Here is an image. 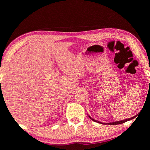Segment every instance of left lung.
<instances>
[{
	"label": "left lung",
	"mask_w": 150,
	"mask_h": 150,
	"mask_svg": "<svg viewBox=\"0 0 150 150\" xmlns=\"http://www.w3.org/2000/svg\"><path fill=\"white\" fill-rule=\"evenodd\" d=\"M149 70H150V68H149ZM149 82H150V81H149ZM137 116V115H135V116L133 117L129 118V119H125V120H119V121H117V122H110V123H102V122H100L99 121H97L96 120H94L93 119H92V118L90 117V116H89V117H90V118L92 120H93V121H95V122H98V123H100V124H110V125H117V124H122V123H124V122H127V121H128V120H132L133 119H134V118L136 117Z\"/></svg>",
	"instance_id": "obj_1"
}]
</instances>
